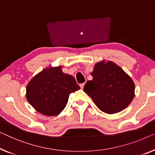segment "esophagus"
I'll return each mask as SVG.
<instances>
[{"label":"esophagus","instance_id":"obj_1","mask_svg":"<svg viewBox=\"0 0 155 155\" xmlns=\"http://www.w3.org/2000/svg\"><path fill=\"white\" fill-rule=\"evenodd\" d=\"M84 85H85V83H84V84H80V87H81V89L84 88Z\"/></svg>","mask_w":155,"mask_h":155}]
</instances>
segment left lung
Wrapping results in <instances>:
<instances>
[{"mask_svg":"<svg viewBox=\"0 0 155 155\" xmlns=\"http://www.w3.org/2000/svg\"><path fill=\"white\" fill-rule=\"evenodd\" d=\"M91 74L92 80L87 81L84 91L101 111L108 114L118 113L133 100L134 84L116 64L100 62L95 64Z\"/></svg>","mask_w":155,"mask_h":155,"instance_id":"1","label":"left lung"}]
</instances>
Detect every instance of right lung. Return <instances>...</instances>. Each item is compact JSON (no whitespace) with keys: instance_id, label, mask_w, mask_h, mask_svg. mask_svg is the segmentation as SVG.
I'll use <instances>...</instances> for the list:
<instances>
[{"instance_id":"add662e5","label":"right lung","mask_w":155,"mask_h":155,"mask_svg":"<svg viewBox=\"0 0 155 155\" xmlns=\"http://www.w3.org/2000/svg\"><path fill=\"white\" fill-rule=\"evenodd\" d=\"M61 69V66L46 68L27 85V100L41 114L58 115L66 107L70 94L80 89L74 77Z\"/></svg>"}]
</instances>
